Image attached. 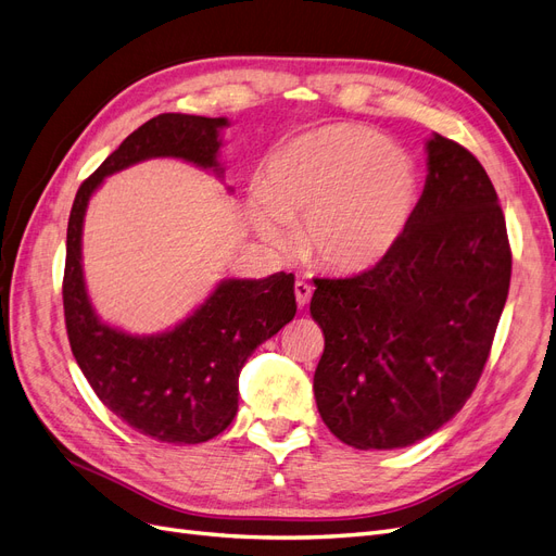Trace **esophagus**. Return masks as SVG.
<instances>
[{
    "label": "esophagus",
    "instance_id": "esophagus-1",
    "mask_svg": "<svg viewBox=\"0 0 556 556\" xmlns=\"http://www.w3.org/2000/svg\"><path fill=\"white\" fill-rule=\"evenodd\" d=\"M294 296H296V304L304 308L308 301H311V296H313V288H311L306 280H296L294 282Z\"/></svg>",
    "mask_w": 556,
    "mask_h": 556
}]
</instances>
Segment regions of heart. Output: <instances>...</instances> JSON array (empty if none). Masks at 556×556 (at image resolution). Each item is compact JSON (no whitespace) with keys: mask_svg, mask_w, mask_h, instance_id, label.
Segmentation results:
<instances>
[{"mask_svg":"<svg viewBox=\"0 0 556 556\" xmlns=\"http://www.w3.org/2000/svg\"><path fill=\"white\" fill-rule=\"evenodd\" d=\"M417 192V166L406 150L368 127L336 123L282 143L248 208L271 245H290L288 225L304 223L301 248L315 264L359 274L399 245Z\"/></svg>","mask_w":556,"mask_h":556,"instance_id":"obj_1","label":"heart"}]
</instances>
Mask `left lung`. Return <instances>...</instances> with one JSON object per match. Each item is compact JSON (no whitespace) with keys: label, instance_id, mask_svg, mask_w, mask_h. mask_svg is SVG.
Listing matches in <instances>:
<instances>
[{"label":"left lung","instance_id":"1","mask_svg":"<svg viewBox=\"0 0 556 556\" xmlns=\"http://www.w3.org/2000/svg\"><path fill=\"white\" fill-rule=\"evenodd\" d=\"M399 245L350 278H315L325 352L313 390L323 422L357 450L408 447L473 394L510 288L506 217L482 164L441 134Z\"/></svg>","mask_w":556,"mask_h":556}]
</instances>
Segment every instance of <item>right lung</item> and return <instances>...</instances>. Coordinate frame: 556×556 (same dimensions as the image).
I'll list each match as a JSON object with an SVG mask.
<instances>
[{
	"label": "right lung",
	"instance_id": "obj_1",
	"mask_svg": "<svg viewBox=\"0 0 556 556\" xmlns=\"http://www.w3.org/2000/svg\"><path fill=\"white\" fill-rule=\"evenodd\" d=\"M227 117L162 113L141 125L83 180L66 227L62 280L66 336L83 376L134 431L176 445L223 433L239 410L248 357L296 313L294 276L227 278L190 317L164 333L131 336L99 319L83 278V217L106 176L150 157H176L223 176L217 150Z\"/></svg>",
	"mask_w": 556,
	"mask_h": 556
}]
</instances>
